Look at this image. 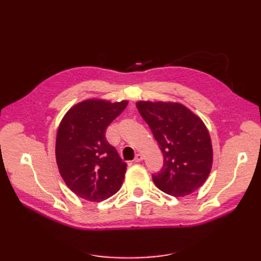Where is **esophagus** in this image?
I'll list each match as a JSON object with an SVG mask.
<instances>
[{"label": "esophagus", "mask_w": 261, "mask_h": 261, "mask_svg": "<svg viewBox=\"0 0 261 261\" xmlns=\"http://www.w3.org/2000/svg\"><path fill=\"white\" fill-rule=\"evenodd\" d=\"M142 159H143L142 154H141V153H137L136 157H135V163H140Z\"/></svg>", "instance_id": "34e87169"}]
</instances>
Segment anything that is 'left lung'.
<instances>
[{
    "instance_id": "left-lung-1",
    "label": "left lung",
    "mask_w": 261,
    "mask_h": 261,
    "mask_svg": "<svg viewBox=\"0 0 261 261\" xmlns=\"http://www.w3.org/2000/svg\"><path fill=\"white\" fill-rule=\"evenodd\" d=\"M164 154V165L152 180L171 196H185L201 187L212 167V143L202 120L184 105L138 102Z\"/></svg>"
}]
</instances>
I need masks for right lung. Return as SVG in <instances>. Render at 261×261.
I'll use <instances>...</instances> for the list:
<instances>
[{"mask_svg": "<svg viewBox=\"0 0 261 261\" xmlns=\"http://www.w3.org/2000/svg\"><path fill=\"white\" fill-rule=\"evenodd\" d=\"M127 105L88 99L71 108L60 123L56 159L66 185L77 196L101 202L120 190L126 164L105 137L108 126Z\"/></svg>", "mask_w": 261, "mask_h": 261, "instance_id": "obj_1", "label": "right lung"}]
</instances>
